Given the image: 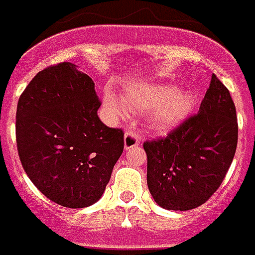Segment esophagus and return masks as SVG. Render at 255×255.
<instances>
[{"label": "esophagus", "mask_w": 255, "mask_h": 255, "mask_svg": "<svg viewBox=\"0 0 255 255\" xmlns=\"http://www.w3.org/2000/svg\"><path fill=\"white\" fill-rule=\"evenodd\" d=\"M124 144H125V149H130V148L138 147V144H140L138 136H137L134 131L128 130L126 133H125Z\"/></svg>", "instance_id": "1"}]
</instances>
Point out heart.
<instances>
[{
  "instance_id": "1",
  "label": "heart",
  "mask_w": 255,
  "mask_h": 255,
  "mask_svg": "<svg viewBox=\"0 0 255 255\" xmlns=\"http://www.w3.org/2000/svg\"><path fill=\"white\" fill-rule=\"evenodd\" d=\"M106 107L117 118H126L129 111L148 113V128L153 133H167L188 118L196 104L192 90H178L163 82L136 84L124 92V102L111 92L104 96Z\"/></svg>"
}]
</instances>
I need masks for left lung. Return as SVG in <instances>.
Here are the masks:
<instances>
[{
    "mask_svg": "<svg viewBox=\"0 0 255 255\" xmlns=\"http://www.w3.org/2000/svg\"><path fill=\"white\" fill-rule=\"evenodd\" d=\"M236 145V108L229 90L213 74L199 113L163 138L144 142L153 200L167 210L203 205L227 176Z\"/></svg>",
    "mask_w": 255,
    "mask_h": 255,
    "instance_id": "8db88e82",
    "label": "left lung"
}]
</instances>
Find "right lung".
<instances>
[{"label": "right lung", "instance_id": "right-lung-1", "mask_svg": "<svg viewBox=\"0 0 255 255\" xmlns=\"http://www.w3.org/2000/svg\"><path fill=\"white\" fill-rule=\"evenodd\" d=\"M95 82L73 63H59L32 78L16 111L21 166L57 205L81 209L102 198L124 152V131L103 124Z\"/></svg>", "mask_w": 255, "mask_h": 255}]
</instances>
